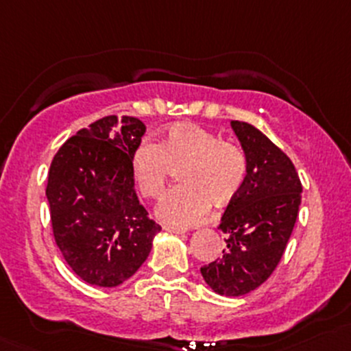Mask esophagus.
Returning a JSON list of instances; mask_svg holds the SVG:
<instances>
[{"label":"esophagus","instance_id":"1","mask_svg":"<svg viewBox=\"0 0 351 351\" xmlns=\"http://www.w3.org/2000/svg\"><path fill=\"white\" fill-rule=\"evenodd\" d=\"M162 229L168 232H173V234H183V232H185V229L175 228V226H162Z\"/></svg>","mask_w":351,"mask_h":351}]
</instances>
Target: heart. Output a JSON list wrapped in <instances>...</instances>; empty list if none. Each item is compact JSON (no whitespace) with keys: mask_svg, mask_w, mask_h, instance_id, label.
I'll return each mask as SVG.
<instances>
[{"mask_svg":"<svg viewBox=\"0 0 351 351\" xmlns=\"http://www.w3.org/2000/svg\"><path fill=\"white\" fill-rule=\"evenodd\" d=\"M134 178L141 193L159 198L180 169L178 186L158 207L165 222L186 228L200 222L210 202L222 207L238 197L246 182V156L236 144L197 123H175L161 144L144 139L130 156Z\"/></svg>","mask_w":351,"mask_h":351,"instance_id":"1","label":"heart"}]
</instances>
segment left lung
<instances>
[{
  "label": "left lung",
  "instance_id": "8db88e82",
  "mask_svg": "<svg viewBox=\"0 0 351 351\" xmlns=\"http://www.w3.org/2000/svg\"><path fill=\"white\" fill-rule=\"evenodd\" d=\"M231 127L246 156V182L221 219L222 256L200 274L219 295L239 297L277 268L295 226L302 185L289 156L263 132L239 120H231Z\"/></svg>",
  "mask_w": 351,
  "mask_h": 351
}]
</instances>
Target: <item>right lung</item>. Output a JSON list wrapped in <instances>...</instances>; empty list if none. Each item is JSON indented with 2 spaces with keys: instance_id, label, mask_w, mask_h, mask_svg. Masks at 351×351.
Segmentation results:
<instances>
[{
  "instance_id": "right-lung-1",
  "label": "right lung",
  "mask_w": 351,
  "mask_h": 351,
  "mask_svg": "<svg viewBox=\"0 0 351 351\" xmlns=\"http://www.w3.org/2000/svg\"><path fill=\"white\" fill-rule=\"evenodd\" d=\"M144 132L136 117H104L69 137L51 162L45 195L52 232L66 263L86 284H123L161 231L134 190L130 156Z\"/></svg>"
}]
</instances>
